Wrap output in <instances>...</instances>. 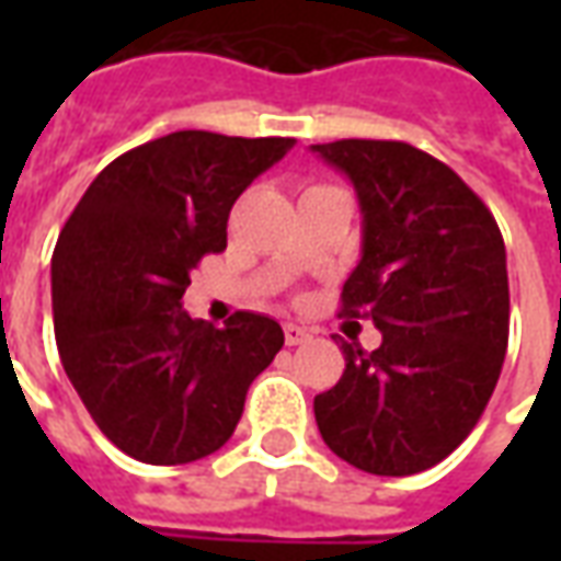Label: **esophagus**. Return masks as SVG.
<instances>
[{
	"instance_id": "obj_1",
	"label": "esophagus",
	"mask_w": 561,
	"mask_h": 561,
	"mask_svg": "<svg viewBox=\"0 0 561 561\" xmlns=\"http://www.w3.org/2000/svg\"><path fill=\"white\" fill-rule=\"evenodd\" d=\"M309 336H312V333L306 328H300V324H285V342H288V345H304Z\"/></svg>"
}]
</instances>
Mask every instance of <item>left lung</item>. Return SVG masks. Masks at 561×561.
I'll use <instances>...</instances> for the list:
<instances>
[{
  "mask_svg": "<svg viewBox=\"0 0 561 561\" xmlns=\"http://www.w3.org/2000/svg\"><path fill=\"white\" fill-rule=\"evenodd\" d=\"M316 156L352 180L360 261L342 312L381 345L342 342L345 373L316 397L328 447L369 474H417L454 450L493 397L507 352L505 240L445 161L400 140H333Z\"/></svg>",
  "mask_w": 561,
  "mask_h": 561,
  "instance_id": "1",
  "label": "left lung"
}]
</instances>
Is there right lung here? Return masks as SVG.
<instances>
[{
    "instance_id": "obj_1",
    "label": "right lung",
    "mask_w": 561,
    "mask_h": 561,
    "mask_svg": "<svg viewBox=\"0 0 561 561\" xmlns=\"http://www.w3.org/2000/svg\"><path fill=\"white\" fill-rule=\"evenodd\" d=\"M294 138L173 131L123 152L80 197L50 264L54 330L68 381L123 454L180 466L219 450L245 390L279 354L267 316L225 328L192 318L183 294L228 213Z\"/></svg>"
}]
</instances>
